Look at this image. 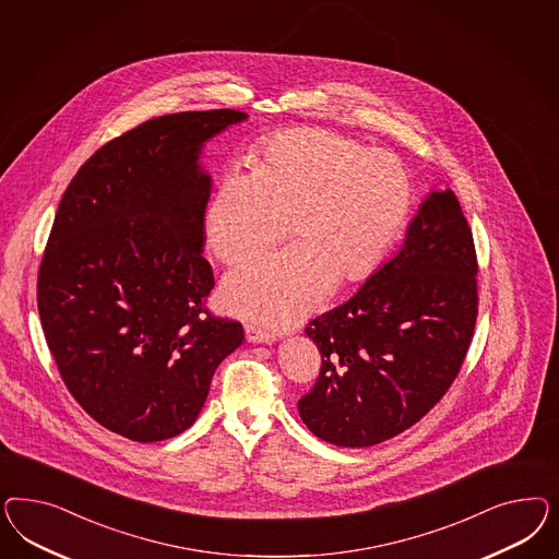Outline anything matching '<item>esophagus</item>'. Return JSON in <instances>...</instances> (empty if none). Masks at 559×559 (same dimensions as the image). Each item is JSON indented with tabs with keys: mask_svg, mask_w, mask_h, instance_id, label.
I'll use <instances>...</instances> for the list:
<instances>
[{
	"mask_svg": "<svg viewBox=\"0 0 559 559\" xmlns=\"http://www.w3.org/2000/svg\"><path fill=\"white\" fill-rule=\"evenodd\" d=\"M246 338L252 344H272L274 342V334L271 332H264L255 325H246Z\"/></svg>",
	"mask_w": 559,
	"mask_h": 559,
	"instance_id": "1",
	"label": "esophagus"
}]
</instances>
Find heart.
Returning a JSON list of instances; mask_svg holds the SVG:
<instances>
[{"label":"heart","mask_w":559,"mask_h":559,"mask_svg":"<svg viewBox=\"0 0 559 559\" xmlns=\"http://www.w3.org/2000/svg\"><path fill=\"white\" fill-rule=\"evenodd\" d=\"M231 169L206 209V246L236 266L285 237L283 252L231 272L221 301L243 320L281 328L311 311L336 283L365 278L406 225L412 185L402 162L323 129L269 136Z\"/></svg>","instance_id":"b5f03b06"}]
</instances>
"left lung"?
Instances as JSON below:
<instances>
[{
    "instance_id": "obj_1",
    "label": "left lung",
    "mask_w": 559,
    "mask_h": 559,
    "mask_svg": "<svg viewBox=\"0 0 559 559\" xmlns=\"http://www.w3.org/2000/svg\"><path fill=\"white\" fill-rule=\"evenodd\" d=\"M474 236L451 188L432 190L404 246L305 334L322 371L299 400L318 439L372 447L418 423L455 381L477 318Z\"/></svg>"
}]
</instances>
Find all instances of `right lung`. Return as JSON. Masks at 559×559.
<instances>
[{
  "instance_id": "right-lung-1",
  "label": "right lung",
  "mask_w": 559,
  "mask_h": 559,
  "mask_svg": "<svg viewBox=\"0 0 559 559\" xmlns=\"http://www.w3.org/2000/svg\"><path fill=\"white\" fill-rule=\"evenodd\" d=\"M246 119L221 108L147 120L94 153L57 209L38 271L43 332L75 402L124 439L190 428L243 342L241 323L204 307L213 180L201 157Z\"/></svg>"
}]
</instances>
